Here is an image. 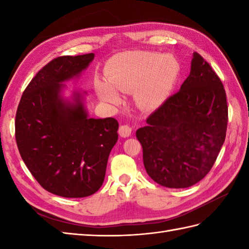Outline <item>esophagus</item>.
<instances>
[{
    "label": "esophagus",
    "instance_id": "34e87169",
    "mask_svg": "<svg viewBox=\"0 0 249 249\" xmlns=\"http://www.w3.org/2000/svg\"><path fill=\"white\" fill-rule=\"evenodd\" d=\"M119 134L121 137H124V138H126V137H129L131 134V127L127 124L121 125L119 128Z\"/></svg>",
    "mask_w": 249,
    "mask_h": 249
}]
</instances>
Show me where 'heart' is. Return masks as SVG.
Instances as JSON below:
<instances>
[{"label":"heart","instance_id":"obj_1","mask_svg":"<svg viewBox=\"0 0 249 249\" xmlns=\"http://www.w3.org/2000/svg\"><path fill=\"white\" fill-rule=\"evenodd\" d=\"M179 72L178 62L170 54L131 51L113 56L105 68L107 82L95 83L99 98L105 103L119 105L121 93L135 91L140 108L153 110L168 98Z\"/></svg>","mask_w":249,"mask_h":249}]
</instances>
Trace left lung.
Segmentation results:
<instances>
[{
	"label": "left lung",
	"instance_id": "8db88e82",
	"mask_svg": "<svg viewBox=\"0 0 249 249\" xmlns=\"http://www.w3.org/2000/svg\"><path fill=\"white\" fill-rule=\"evenodd\" d=\"M136 131L150 178L161 186L186 188L212 169L223 146L228 106L219 77L197 52L190 73Z\"/></svg>",
	"mask_w": 249,
	"mask_h": 249
}]
</instances>
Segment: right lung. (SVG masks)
Instances as JSON below:
<instances>
[{"label": "right lung", "mask_w": 249, "mask_h": 249, "mask_svg": "<svg viewBox=\"0 0 249 249\" xmlns=\"http://www.w3.org/2000/svg\"><path fill=\"white\" fill-rule=\"evenodd\" d=\"M94 53L55 57L36 73L16 113L18 150L44 189L65 198L95 194L105 179L111 150L118 141L113 118H89L80 93L62 97V82L78 77Z\"/></svg>", "instance_id": "right-lung-1"}]
</instances>
